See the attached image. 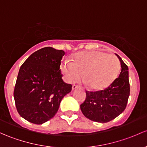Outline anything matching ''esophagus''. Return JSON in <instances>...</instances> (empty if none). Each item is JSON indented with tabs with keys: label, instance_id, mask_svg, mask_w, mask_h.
I'll return each instance as SVG.
<instances>
[{
	"label": "esophagus",
	"instance_id": "34e87169",
	"mask_svg": "<svg viewBox=\"0 0 147 147\" xmlns=\"http://www.w3.org/2000/svg\"><path fill=\"white\" fill-rule=\"evenodd\" d=\"M78 87H79V86H78V85H75V84H74V85H72V90H75V89H78Z\"/></svg>",
	"mask_w": 147,
	"mask_h": 147
}]
</instances>
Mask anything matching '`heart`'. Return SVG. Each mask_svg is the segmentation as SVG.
<instances>
[{
  "mask_svg": "<svg viewBox=\"0 0 147 147\" xmlns=\"http://www.w3.org/2000/svg\"><path fill=\"white\" fill-rule=\"evenodd\" d=\"M61 69L67 82L82 78L84 72L86 84L94 91L106 89L118 78L120 61L115 55L100 51H82L75 54L72 62L64 60Z\"/></svg>",
  "mask_w": 147,
  "mask_h": 147,
  "instance_id": "1",
  "label": "heart"
}]
</instances>
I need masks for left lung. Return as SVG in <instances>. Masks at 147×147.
<instances>
[{"mask_svg":"<svg viewBox=\"0 0 147 147\" xmlns=\"http://www.w3.org/2000/svg\"><path fill=\"white\" fill-rule=\"evenodd\" d=\"M121 72L118 78L104 90L86 92V99L80 105L84 116L92 121L107 123L115 119L125 109L129 96L128 67L118 55Z\"/></svg>","mask_w":147,"mask_h":147,"instance_id":"1","label":"left lung"}]
</instances>
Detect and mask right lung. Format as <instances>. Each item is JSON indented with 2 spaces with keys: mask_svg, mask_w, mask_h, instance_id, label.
Returning <instances> with one entry per match:
<instances>
[{
  "mask_svg": "<svg viewBox=\"0 0 147 147\" xmlns=\"http://www.w3.org/2000/svg\"><path fill=\"white\" fill-rule=\"evenodd\" d=\"M65 52L45 47L34 52L20 68L14 99L21 117L40 125L58 112L63 97L72 85L62 80L60 65Z\"/></svg>",
  "mask_w": 147,
  "mask_h": 147,
  "instance_id": "obj_1",
  "label": "right lung"
}]
</instances>
